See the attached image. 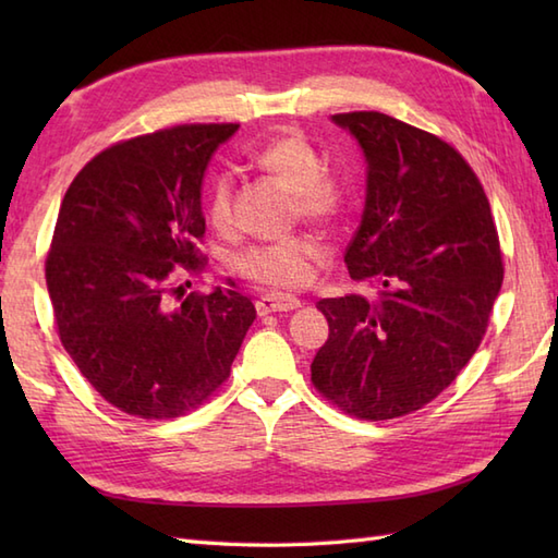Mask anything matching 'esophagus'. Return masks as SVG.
<instances>
[{"mask_svg": "<svg viewBox=\"0 0 558 558\" xmlns=\"http://www.w3.org/2000/svg\"><path fill=\"white\" fill-rule=\"evenodd\" d=\"M300 306V300L292 298V294H280V292H268L260 294L256 300V312L258 316H266L272 312H292Z\"/></svg>", "mask_w": 558, "mask_h": 558, "instance_id": "1", "label": "esophagus"}]
</instances>
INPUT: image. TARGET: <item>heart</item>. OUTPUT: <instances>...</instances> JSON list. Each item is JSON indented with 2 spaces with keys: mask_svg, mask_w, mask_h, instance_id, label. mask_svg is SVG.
<instances>
[{
  "mask_svg": "<svg viewBox=\"0 0 558 558\" xmlns=\"http://www.w3.org/2000/svg\"><path fill=\"white\" fill-rule=\"evenodd\" d=\"M260 170L288 184L294 194V213L314 222H330L342 208V186L336 177L322 172L316 148L300 134H280L256 150ZM206 210L218 230L234 222V180L218 174L208 186ZM318 244L310 234H288L282 240L260 242L234 254L232 268L256 286L294 290L314 278Z\"/></svg>",
  "mask_w": 558,
  "mask_h": 558,
  "instance_id": "heart-1",
  "label": "heart"
}]
</instances>
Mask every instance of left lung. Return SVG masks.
<instances>
[{
	"instance_id": "8db88e82",
	"label": "left lung",
	"mask_w": 558,
	"mask_h": 558,
	"mask_svg": "<svg viewBox=\"0 0 558 558\" xmlns=\"http://www.w3.org/2000/svg\"><path fill=\"white\" fill-rule=\"evenodd\" d=\"M333 122L366 158L345 264L378 294L316 304L328 340L312 384L350 417L396 420L432 402L477 352L504 282L499 232L477 174L446 141L384 112Z\"/></svg>"
}]
</instances>
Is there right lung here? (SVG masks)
<instances>
[{"instance_id": "obj_1", "label": "right lung", "mask_w": 558, "mask_h": 558, "mask_svg": "<svg viewBox=\"0 0 558 558\" xmlns=\"http://www.w3.org/2000/svg\"><path fill=\"white\" fill-rule=\"evenodd\" d=\"M236 126L180 124L120 141L86 162L59 206L45 260L59 340L86 381L134 417L204 405L256 318L236 290L172 302L174 280L206 266L201 182Z\"/></svg>"}]
</instances>
